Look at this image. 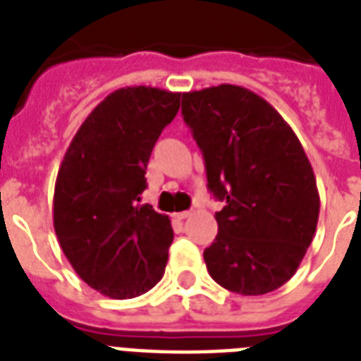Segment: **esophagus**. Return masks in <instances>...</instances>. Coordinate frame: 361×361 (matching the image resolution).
I'll return each mask as SVG.
<instances>
[{
	"label": "esophagus",
	"mask_w": 361,
	"mask_h": 361,
	"mask_svg": "<svg viewBox=\"0 0 361 361\" xmlns=\"http://www.w3.org/2000/svg\"><path fill=\"white\" fill-rule=\"evenodd\" d=\"M189 215H191V212H176V214H174V219L183 221V219H187Z\"/></svg>",
	"instance_id": "1"
}]
</instances>
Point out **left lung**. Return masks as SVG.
<instances>
[{
    "mask_svg": "<svg viewBox=\"0 0 361 361\" xmlns=\"http://www.w3.org/2000/svg\"><path fill=\"white\" fill-rule=\"evenodd\" d=\"M181 114L204 155L209 192L226 200L204 251L212 279L243 296L277 290L300 268L319 223V189L303 146L247 87L183 93Z\"/></svg>",
    "mask_w": 361,
    "mask_h": 361,
    "instance_id": "obj_1",
    "label": "left lung"
}]
</instances>
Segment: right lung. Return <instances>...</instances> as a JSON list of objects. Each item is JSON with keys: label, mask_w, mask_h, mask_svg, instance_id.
I'll return each mask as SVG.
<instances>
[{"label": "right lung", "mask_w": 361, "mask_h": 361, "mask_svg": "<svg viewBox=\"0 0 361 361\" xmlns=\"http://www.w3.org/2000/svg\"><path fill=\"white\" fill-rule=\"evenodd\" d=\"M181 93L121 87L92 110L63 155L54 231L84 283L114 300L152 290L174 240L169 215L142 204L146 166Z\"/></svg>", "instance_id": "1"}]
</instances>
